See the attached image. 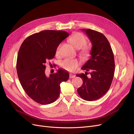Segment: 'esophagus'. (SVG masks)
Returning <instances> with one entry per match:
<instances>
[{
  "label": "esophagus",
  "instance_id": "esophagus-1",
  "mask_svg": "<svg viewBox=\"0 0 134 134\" xmlns=\"http://www.w3.org/2000/svg\"><path fill=\"white\" fill-rule=\"evenodd\" d=\"M75 77V75H72V74H70V79L74 78Z\"/></svg>",
  "mask_w": 134,
  "mask_h": 134
}]
</instances>
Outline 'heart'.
I'll return each instance as SVG.
<instances>
[{
  "label": "heart",
  "mask_w": 134,
  "mask_h": 134,
  "mask_svg": "<svg viewBox=\"0 0 134 134\" xmlns=\"http://www.w3.org/2000/svg\"><path fill=\"white\" fill-rule=\"evenodd\" d=\"M70 41L76 49H81L80 55L83 58H87L90 55V47L86 45L87 39L86 37L81 33L76 32L74 33L70 38ZM60 44L58 46L56 49V53H59ZM60 66L67 71H74L80 65V62L76 59L66 58L60 63Z\"/></svg>",
  "instance_id": "1"
}]
</instances>
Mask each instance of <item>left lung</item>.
<instances>
[{"label":"left lung","mask_w":134,"mask_h":134,"mask_svg":"<svg viewBox=\"0 0 134 134\" xmlns=\"http://www.w3.org/2000/svg\"><path fill=\"white\" fill-rule=\"evenodd\" d=\"M92 43L91 58L81 68L85 74L76 76L83 80V84L77 89L80 96L87 101L97 100L109 91L114 72V55L110 44L105 36L97 31L90 29H82ZM91 71L90 76H87Z\"/></svg>","instance_id":"8db88e82"}]
</instances>
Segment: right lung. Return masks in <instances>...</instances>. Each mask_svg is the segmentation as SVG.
I'll return each instance as SVG.
<instances>
[{"instance_id": "right-lung-1", "label": "right lung", "mask_w": 134, "mask_h": 134, "mask_svg": "<svg viewBox=\"0 0 134 134\" xmlns=\"http://www.w3.org/2000/svg\"><path fill=\"white\" fill-rule=\"evenodd\" d=\"M69 35L62 30H46L33 34L25 39L18 53L16 69L24 91L37 103L46 105L58 98L63 81L69 75L59 69L49 77L45 74V63L53 59L57 48Z\"/></svg>"}]
</instances>
